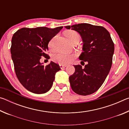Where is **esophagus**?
Masks as SVG:
<instances>
[{
	"label": "esophagus",
	"instance_id": "esophagus-1",
	"mask_svg": "<svg viewBox=\"0 0 129 129\" xmlns=\"http://www.w3.org/2000/svg\"><path fill=\"white\" fill-rule=\"evenodd\" d=\"M67 67V65H62V64H60V67L61 69H63L64 68H65Z\"/></svg>",
	"mask_w": 129,
	"mask_h": 129
}]
</instances>
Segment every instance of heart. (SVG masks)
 <instances>
[{"mask_svg": "<svg viewBox=\"0 0 129 129\" xmlns=\"http://www.w3.org/2000/svg\"><path fill=\"white\" fill-rule=\"evenodd\" d=\"M65 35L69 40L72 42L76 39L80 38L79 35L77 32L73 30H70L65 33ZM57 36H54L52 38L48 43V47L51 50H53L54 48V41H55ZM76 57V54H65L58 53L54 54L52 57V59L54 62H57L60 64L66 65L72 61Z\"/></svg>", "mask_w": 129, "mask_h": 129, "instance_id": "b5f03b06", "label": "heart"}]
</instances>
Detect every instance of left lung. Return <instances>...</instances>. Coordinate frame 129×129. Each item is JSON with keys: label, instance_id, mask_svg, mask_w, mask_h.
Masks as SVG:
<instances>
[{"label": "left lung", "instance_id": "obj_1", "mask_svg": "<svg viewBox=\"0 0 129 129\" xmlns=\"http://www.w3.org/2000/svg\"><path fill=\"white\" fill-rule=\"evenodd\" d=\"M75 30L81 36L83 52L81 62H87L84 68L74 65L75 72L69 79L73 91L86 95L95 92L103 84L112 65L114 44L106 28L88 23L65 27Z\"/></svg>", "mask_w": 129, "mask_h": 129}]
</instances>
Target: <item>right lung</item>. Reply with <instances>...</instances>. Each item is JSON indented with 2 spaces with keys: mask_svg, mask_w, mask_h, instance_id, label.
Masks as SVG:
<instances>
[{
  "mask_svg": "<svg viewBox=\"0 0 129 129\" xmlns=\"http://www.w3.org/2000/svg\"><path fill=\"white\" fill-rule=\"evenodd\" d=\"M62 28H22L12 36L11 53L15 73L21 85L30 92L43 94L49 91L56 73L61 69L59 65L52 61L43 65L40 60L41 56L49 58L45 53L49 41Z\"/></svg>",
  "mask_w": 129,
  "mask_h": 129,
  "instance_id": "add662e5",
  "label": "right lung"
}]
</instances>
